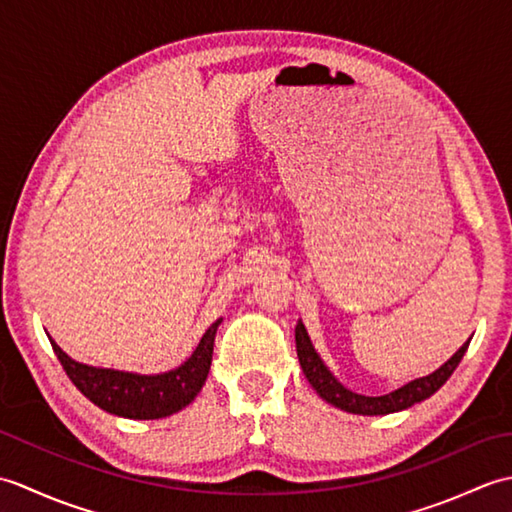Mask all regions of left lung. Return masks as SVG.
I'll return each instance as SVG.
<instances>
[{
  "instance_id": "left-lung-1",
  "label": "left lung",
  "mask_w": 512,
  "mask_h": 512,
  "mask_svg": "<svg viewBox=\"0 0 512 512\" xmlns=\"http://www.w3.org/2000/svg\"><path fill=\"white\" fill-rule=\"evenodd\" d=\"M295 341H297V356L303 374H306L308 383L317 389V394L330 402V405L339 407L343 411L350 413H361V416H385V413H394V411H402L409 409L416 402L427 400L429 396L436 394V391L447 383L449 376L455 372V367L460 365L464 352L469 350V343L466 341L458 352H455L447 363H444L436 372L429 376H422L411 380V383L402 385L400 389L391 391V394L385 396H363V394H354L352 389L343 387L339 380L332 376V372L328 367L323 365V361L319 358V354L314 352L310 336L303 328V323L299 321L295 328Z\"/></svg>"
}]
</instances>
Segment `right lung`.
Wrapping results in <instances>:
<instances>
[{"mask_svg": "<svg viewBox=\"0 0 512 512\" xmlns=\"http://www.w3.org/2000/svg\"><path fill=\"white\" fill-rule=\"evenodd\" d=\"M220 323L222 319H217L204 332L195 352L180 367L165 374L151 376L83 365L65 354L52 339L50 343L65 369V374L70 376L76 389L85 398H90L96 407H101L107 413H114V416L132 420H158L184 409L200 394L211 369L213 341Z\"/></svg>", "mask_w": 512, "mask_h": 512, "instance_id": "add662e5", "label": "right lung"}]
</instances>
